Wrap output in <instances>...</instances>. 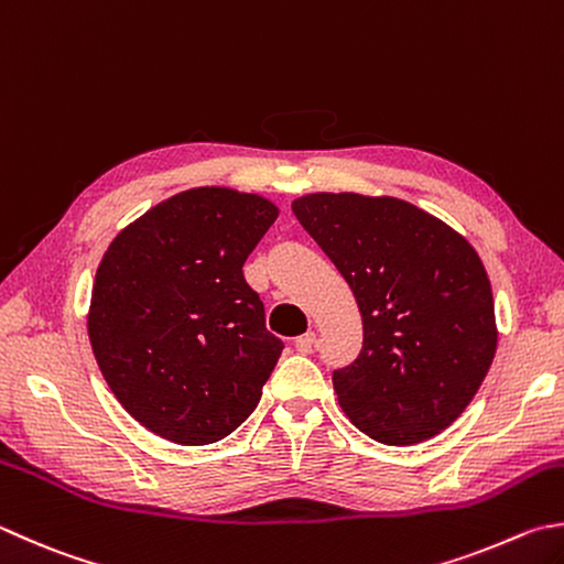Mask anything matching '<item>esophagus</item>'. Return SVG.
<instances>
[{"label": "esophagus", "instance_id": "34e87169", "mask_svg": "<svg viewBox=\"0 0 564 564\" xmlns=\"http://www.w3.org/2000/svg\"><path fill=\"white\" fill-rule=\"evenodd\" d=\"M314 344H316V334H314V332H306V334H302V336H296L294 348L300 350V354H312Z\"/></svg>", "mask_w": 564, "mask_h": 564}]
</instances>
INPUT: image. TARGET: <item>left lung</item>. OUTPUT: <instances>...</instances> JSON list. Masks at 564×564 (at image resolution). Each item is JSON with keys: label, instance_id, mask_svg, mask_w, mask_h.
I'll return each mask as SVG.
<instances>
[{"label": "left lung", "instance_id": "8db88e82", "mask_svg": "<svg viewBox=\"0 0 564 564\" xmlns=\"http://www.w3.org/2000/svg\"><path fill=\"white\" fill-rule=\"evenodd\" d=\"M356 296L364 348L334 370L346 417L408 447L469 408L496 356L491 282L479 252L437 216L395 196L316 191L292 200Z\"/></svg>", "mask_w": 564, "mask_h": 564}]
</instances>
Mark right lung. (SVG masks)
Here are the masks:
<instances>
[{
  "mask_svg": "<svg viewBox=\"0 0 564 564\" xmlns=\"http://www.w3.org/2000/svg\"><path fill=\"white\" fill-rule=\"evenodd\" d=\"M278 216L260 194L196 186L159 200L105 250L88 310L93 356L156 437L200 447L258 408L282 341L242 264Z\"/></svg>",
  "mask_w": 564,
  "mask_h": 564,
  "instance_id": "1",
  "label": "right lung"
}]
</instances>
